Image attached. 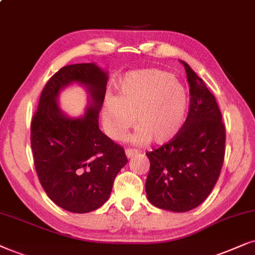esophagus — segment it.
<instances>
[{"label": "esophagus", "mask_w": 255, "mask_h": 255, "mask_svg": "<svg viewBox=\"0 0 255 255\" xmlns=\"http://www.w3.org/2000/svg\"><path fill=\"white\" fill-rule=\"evenodd\" d=\"M137 150L136 149H130V148H127L126 149V155H127V157L128 158H130V157H133L134 155H136L137 154Z\"/></svg>", "instance_id": "1"}]
</instances>
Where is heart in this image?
Wrapping results in <instances>:
<instances>
[{
  "label": "heart",
  "mask_w": 255,
  "mask_h": 255,
  "mask_svg": "<svg viewBox=\"0 0 255 255\" xmlns=\"http://www.w3.org/2000/svg\"><path fill=\"white\" fill-rule=\"evenodd\" d=\"M186 92L171 73L144 70L125 77L118 85V97L104 103L106 130L119 140L134 124L138 129L130 137L136 144H162L181 129L186 112Z\"/></svg>",
  "instance_id": "heart-1"
}]
</instances>
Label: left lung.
<instances>
[{"mask_svg":"<svg viewBox=\"0 0 255 255\" xmlns=\"http://www.w3.org/2000/svg\"><path fill=\"white\" fill-rule=\"evenodd\" d=\"M181 63L190 86L189 114L174 138L145 152L150 161L148 201L172 212L190 211L211 193L222 171L226 140L216 98L195 71Z\"/></svg>","mask_w":255,"mask_h":255,"instance_id":"8db88e82","label":"left lung"}]
</instances>
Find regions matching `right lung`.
Listing matches in <instances>:
<instances>
[{"label":"right lung","instance_id":"add662e5","mask_svg":"<svg viewBox=\"0 0 255 255\" xmlns=\"http://www.w3.org/2000/svg\"><path fill=\"white\" fill-rule=\"evenodd\" d=\"M107 73L93 63L64 66L50 78L31 121L33 162L44 191L54 204L86 213L110 198L113 182L128 159L124 148L99 129ZM72 82L88 88L84 117L73 119L58 106L59 92Z\"/></svg>","mask_w":255,"mask_h":255}]
</instances>
